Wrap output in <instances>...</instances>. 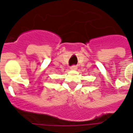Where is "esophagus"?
Instances as JSON below:
<instances>
[{"instance_id": "obj_1", "label": "esophagus", "mask_w": 133, "mask_h": 133, "mask_svg": "<svg viewBox=\"0 0 133 133\" xmlns=\"http://www.w3.org/2000/svg\"><path fill=\"white\" fill-rule=\"evenodd\" d=\"M70 69L72 70H77V66L75 65H72V66L70 67Z\"/></svg>"}]
</instances>
